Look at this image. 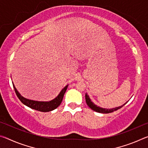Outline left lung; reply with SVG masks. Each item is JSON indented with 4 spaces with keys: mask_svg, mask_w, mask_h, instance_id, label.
Listing matches in <instances>:
<instances>
[{
    "mask_svg": "<svg viewBox=\"0 0 148 148\" xmlns=\"http://www.w3.org/2000/svg\"><path fill=\"white\" fill-rule=\"evenodd\" d=\"M86 103L88 105V106L91 108L92 110L97 112H99V113H102V114H108V113H111V112H113L114 111H116V110H119L122 108L124 105L126 104H124L122 106H119V107H117L115 108H112V109H105V108H100L99 106H97V105H95V104L92 103V102L91 101V100L89 99V97L86 94Z\"/></svg>",
    "mask_w": 148,
    "mask_h": 148,
    "instance_id": "left-lung-1",
    "label": "left lung"
}]
</instances>
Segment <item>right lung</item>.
Masks as SVG:
<instances>
[{
	"label": "right lung",
	"mask_w": 148,
	"mask_h": 148,
	"mask_svg": "<svg viewBox=\"0 0 148 148\" xmlns=\"http://www.w3.org/2000/svg\"><path fill=\"white\" fill-rule=\"evenodd\" d=\"M14 88L15 90V92L17 95V97H18L19 99L21 101L22 103L26 105L29 108H31L32 109L38 110L40 112H47L51 111V110H53L54 109L57 108L60 104H61V102L62 101V99H63L64 95L66 92L67 87L68 86H66L60 92V94L56 97V99H53V101H49V102H38V101H31V100L27 99L24 98L20 95L18 91H17V89L15 86H14Z\"/></svg>",
	"instance_id": "obj_1"
}]
</instances>
